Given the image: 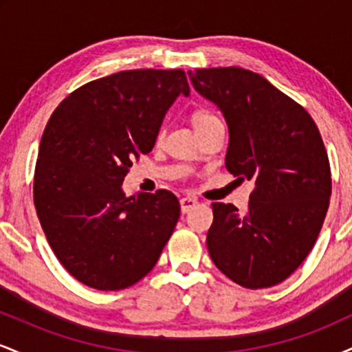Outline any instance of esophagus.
Masks as SVG:
<instances>
[{
  "instance_id": "esophagus-1",
  "label": "esophagus",
  "mask_w": 352,
  "mask_h": 352,
  "mask_svg": "<svg viewBox=\"0 0 352 352\" xmlns=\"http://www.w3.org/2000/svg\"><path fill=\"white\" fill-rule=\"evenodd\" d=\"M195 207H197V200L193 199V197H184V199H180L182 213H188L190 210Z\"/></svg>"
}]
</instances>
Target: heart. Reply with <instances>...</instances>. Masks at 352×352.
I'll return each instance as SVG.
<instances>
[{
    "label": "heart",
    "mask_w": 352,
    "mask_h": 352,
    "mask_svg": "<svg viewBox=\"0 0 352 352\" xmlns=\"http://www.w3.org/2000/svg\"><path fill=\"white\" fill-rule=\"evenodd\" d=\"M215 119H217L215 116L208 114V112L199 111V112H195V114H193V127L199 129L200 125L207 124V122H210V120H215Z\"/></svg>",
    "instance_id": "heart-1"
}]
</instances>
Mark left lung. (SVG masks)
I'll use <instances>...</instances> for the list:
<instances>
[{
    "mask_svg": "<svg viewBox=\"0 0 352 352\" xmlns=\"http://www.w3.org/2000/svg\"><path fill=\"white\" fill-rule=\"evenodd\" d=\"M188 78L228 125L227 170L254 184L245 213L212 205L210 258L245 288L278 285L308 256L329 207V160L316 124L253 71L212 67Z\"/></svg>",
    "mask_w": 352,
    "mask_h": 352,
    "instance_id": "left-lung-1",
    "label": "left lung"
}]
</instances>
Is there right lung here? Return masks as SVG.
I'll return each mask as SVG.
<instances>
[{
  "mask_svg": "<svg viewBox=\"0 0 352 352\" xmlns=\"http://www.w3.org/2000/svg\"><path fill=\"white\" fill-rule=\"evenodd\" d=\"M180 94L190 96L180 69L117 72L67 96L44 129L34 207L60 265L86 286L116 292L142 280L179 221L172 192L125 197L122 184Z\"/></svg>",
  "mask_w": 352,
  "mask_h": 352,
  "instance_id": "1",
  "label": "right lung"
}]
</instances>
